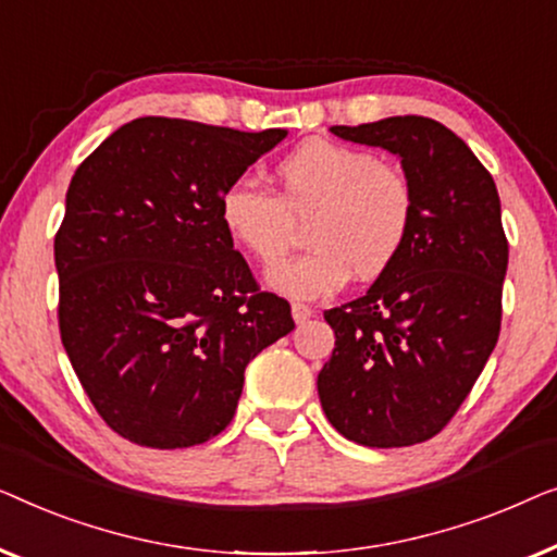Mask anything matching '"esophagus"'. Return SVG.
<instances>
[{
    "mask_svg": "<svg viewBox=\"0 0 557 557\" xmlns=\"http://www.w3.org/2000/svg\"><path fill=\"white\" fill-rule=\"evenodd\" d=\"M312 315V308L310 305H305V302H293V318H295V323H305V320H308Z\"/></svg>",
    "mask_w": 557,
    "mask_h": 557,
    "instance_id": "1",
    "label": "esophagus"
}]
</instances>
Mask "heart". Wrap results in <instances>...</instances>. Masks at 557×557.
Segmentation results:
<instances>
[{
    "label": "heart",
    "mask_w": 557,
    "mask_h": 557,
    "mask_svg": "<svg viewBox=\"0 0 557 557\" xmlns=\"http://www.w3.org/2000/svg\"><path fill=\"white\" fill-rule=\"evenodd\" d=\"M275 194L249 182L226 186L219 216L230 237L257 262L282 260L305 222L308 252L270 270V285L297 300L331 295L394 268L417 222V189L404 169L368 148L310 138L272 169Z\"/></svg>",
    "instance_id": "heart-1"
}]
</instances>
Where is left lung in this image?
I'll list each match as a JSON object with an SVG mask.
<instances>
[{"instance_id":"obj_1","label":"left lung","mask_w":557,"mask_h":557,"mask_svg":"<svg viewBox=\"0 0 557 557\" xmlns=\"http://www.w3.org/2000/svg\"><path fill=\"white\" fill-rule=\"evenodd\" d=\"M331 131L401 156L417 222L394 268L325 310L335 348L318 373L320 404L356 444H421L449 424L497 346L507 272L497 186L457 133L424 115Z\"/></svg>"}]
</instances>
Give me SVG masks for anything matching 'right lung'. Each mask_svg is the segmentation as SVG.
<instances>
[{
	"mask_svg": "<svg viewBox=\"0 0 557 557\" xmlns=\"http://www.w3.org/2000/svg\"><path fill=\"white\" fill-rule=\"evenodd\" d=\"M285 136L146 115L77 166L54 234L60 338L128 442L184 449L224 432L249 360L295 327L219 216L226 186Z\"/></svg>",
	"mask_w": 557,
	"mask_h": 557,
	"instance_id": "right-lung-1",
	"label": "right lung"
}]
</instances>
